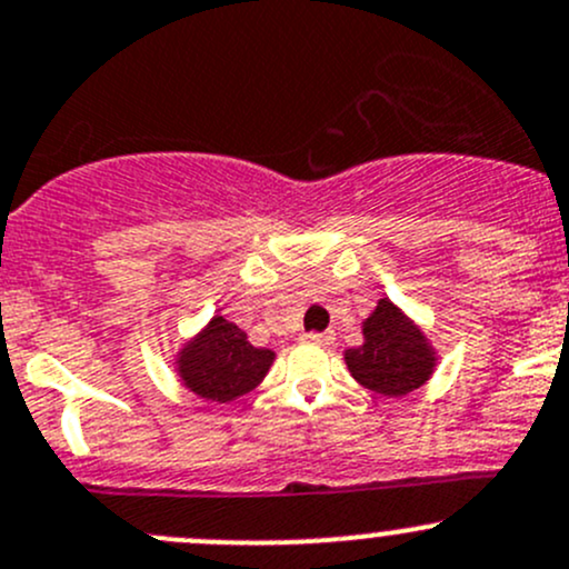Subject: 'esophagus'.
Instances as JSON below:
<instances>
[{"instance_id": "esophagus-1", "label": "esophagus", "mask_w": 569, "mask_h": 569, "mask_svg": "<svg viewBox=\"0 0 569 569\" xmlns=\"http://www.w3.org/2000/svg\"><path fill=\"white\" fill-rule=\"evenodd\" d=\"M305 343H316V346H330L332 343V332H308L302 335Z\"/></svg>"}]
</instances>
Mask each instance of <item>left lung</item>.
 <instances>
[{"label":"left lung","instance_id":"8db88e82","mask_svg":"<svg viewBox=\"0 0 569 569\" xmlns=\"http://www.w3.org/2000/svg\"><path fill=\"white\" fill-rule=\"evenodd\" d=\"M362 346L346 349L343 360L349 373L370 392L400 398L420 390L433 376V343L411 316L392 300L376 302L373 313L362 321Z\"/></svg>","mask_w":569,"mask_h":569}]
</instances>
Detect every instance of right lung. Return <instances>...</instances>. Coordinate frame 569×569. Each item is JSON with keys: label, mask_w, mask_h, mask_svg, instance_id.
I'll return each mask as SVG.
<instances>
[{"label": "right lung", "mask_w": 569, "mask_h": 569, "mask_svg": "<svg viewBox=\"0 0 569 569\" xmlns=\"http://www.w3.org/2000/svg\"><path fill=\"white\" fill-rule=\"evenodd\" d=\"M274 351L256 349L244 330L223 316H212L201 332L184 340L174 368L184 390L209 403H231L256 390L269 373Z\"/></svg>", "instance_id": "add662e5"}]
</instances>
